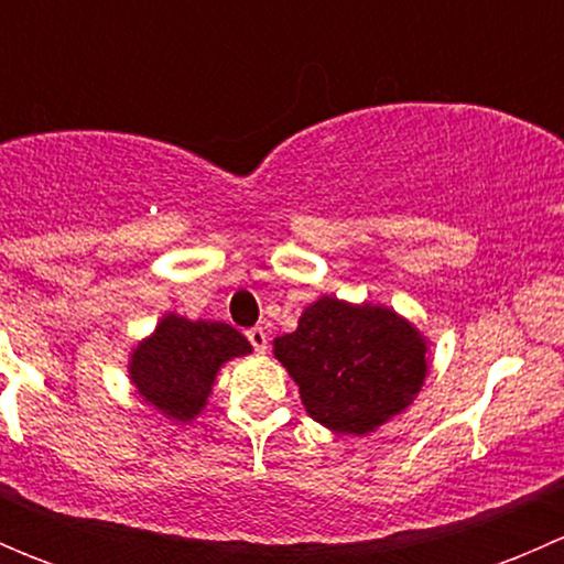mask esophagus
<instances>
[{
  "mask_svg": "<svg viewBox=\"0 0 564 564\" xmlns=\"http://www.w3.org/2000/svg\"><path fill=\"white\" fill-rule=\"evenodd\" d=\"M248 340H250V346H253V349L259 351V355H264V351H267V340H270V338H267V333L261 327H250L248 329Z\"/></svg>",
  "mask_w": 564,
  "mask_h": 564,
  "instance_id": "1",
  "label": "esophagus"
}]
</instances>
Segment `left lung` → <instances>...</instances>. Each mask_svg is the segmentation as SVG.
<instances>
[{
  "instance_id": "left-lung-1",
  "label": "left lung",
  "mask_w": 564,
  "mask_h": 564,
  "mask_svg": "<svg viewBox=\"0 0 564 564\" xmlns=\"http://www.w3.org/2000/svg\"><path fill=\"white\" fill-rule=\"evenodd\" d=\"M431 340L390 305L322 294L272 355L297 382L303 406L335 434L368 436L406 412L429 377Z\"/></svg>"
}]
</instances>
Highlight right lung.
Segmentation results:
<instances>
[{
    "label": "right lung",
    "instance_id": "1",
    "mask_svg": "<svg viewBox=\"0 0 564 564\" xmlns=\"http://www.w3.org/2000/svg\"><path fill=\"white\" fill-rule=\"evenodd\" d=\"M253 351L226 322L161 316L158 327L130 349L128 379L135 395L172 423H193L207 409L220 368Z\"/></svg>",
    "mask_w": 564,
    "mask_h": 564
}]
</instances>
